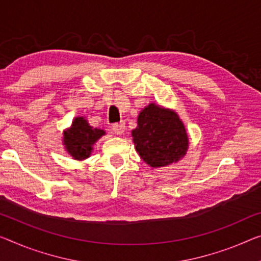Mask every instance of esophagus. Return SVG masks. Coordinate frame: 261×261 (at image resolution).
<instances>
[{
  "mask_svg": "<svg viewBox=\"0 0 261 261\" xmlns=\"http://www.w3.org/2000/svg\"><path fill=\"white\" fill-rule=\"evenodd\" d=\"M125 129H126V126H125V122H123V121L114 123V125L112 126V130H113L117 135H122L123 132H125Z\"/></svg>",
  "mask_w": 261,
  "mask_h": 261,
  "instance_id": "esophagus-1",
  "label": "esophagus"
}]
</instances>
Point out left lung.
Listing matches in <instances>:
<instances>
[{
  "mask_svg": "<svg viewBox=\"0 0 261 261\" xmlns=\"http://www.w3.org/2000/svg\"><path fill=\"white\" fill-rule=\"evenodd\" d=\"M135 148L144 162L158 168L177 162L188 149L183 122L172 111L150 103L140 112L132 132Z\"/></svg>",
  "mask_w": 261,
  "mask_h": 261,
  "instance_id": "obj_1",
  "label": "left lung"
}]
</instances>
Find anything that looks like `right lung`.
Masks as SVG:
<instances>
[{"instance_id": "right-lung-1", "label": "right lung", "mask_w": 261, "mask_h": 261, "mask_svg": "<svg viewBox=\"0 0 261 261\" xmlns=\"http://www.w3.org/2000/svg\"><path fill=\"white\" fill-rule=\"evenodd\" d=\"M102 135H105L103 129L91 127L84 118H75L70 129L64 134V144L71 156L84 160L89 158L92 146Z\"/></svg>"}]
</instances>
